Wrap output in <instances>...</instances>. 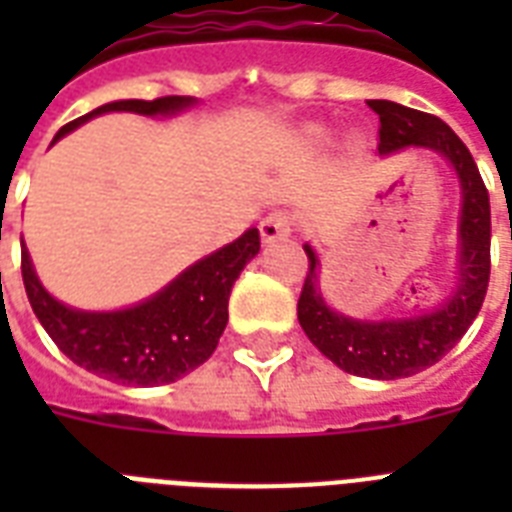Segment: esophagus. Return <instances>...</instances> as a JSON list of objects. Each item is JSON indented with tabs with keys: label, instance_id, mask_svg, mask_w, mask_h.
Segmentation results:
<instances>
[{
	"label": "esophagus",
	"instance_id": "esophagus-1",
	"mask_svg": "<svg viewBox=\"0 0 512 512\" xmlns=\"http://www.w3.org/2000/svg\"><path fill=\"white\" fill-rule=\"evenodd\" d=\"M292 226L294 220L289 213H270L260 220V236H263L265 244H273L292 234Z\"/></svg>",
	"mask_w": 512,
	"mask_h": 512
}]
</instances>
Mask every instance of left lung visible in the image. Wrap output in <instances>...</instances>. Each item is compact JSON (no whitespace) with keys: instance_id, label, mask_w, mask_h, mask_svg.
Here are the masks:
<instances>
[{"instance_id":"left-lung-1","label":"left lung","mask_w":512,"mask_h":512,"mask_svg":"<svg viewBox=\"0 0 512 512\" xmlns=\"http://www.w3.org/2000/svg\"><path fill=\"white\" fill-rule=\"evenodd\" d=\"M378 115V152L389 155L402 147L434 149L458 170L463 189L460 215V284L434 313L407 321H352L334 313L318 289V257L305 244L307 276L297 302V318L307 339L344 373L365 378H405L439 363L476 321L489 286V242L492 210L476 160L444 120L429 112L410 110L386 99H368Z\"/></svg>"}]
</instances>
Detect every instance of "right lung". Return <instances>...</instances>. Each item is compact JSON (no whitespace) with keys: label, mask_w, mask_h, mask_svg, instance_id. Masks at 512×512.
Here are the masks:
<instances>
[{"label":"right lung","mask_w":512,"mask_h":512,"mask_svg":"<svg viewBox=\"0 0 512 512\" xmlns=\"http://www.w3.org/2000/svg\"><path fill=\"white\" fill-rule=\"evenodd\" d=\"M189 105H194L191 97L110 102L70 120L54 141L102 112L170 115ZM257 252L260 231L249 228L236 242L186 268L152 299L118 313H83L57 302L39 284L26 247L20 255V270L33 313L62 355L115 384L157 386L173 384L213 355L228 323L231 286Z\"/></svg>","instance_id":"1"}]
</instances>
